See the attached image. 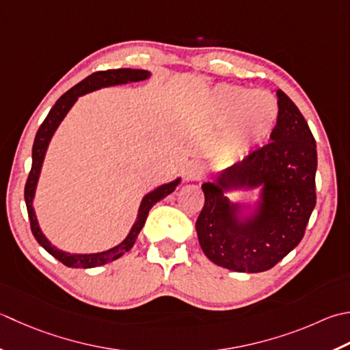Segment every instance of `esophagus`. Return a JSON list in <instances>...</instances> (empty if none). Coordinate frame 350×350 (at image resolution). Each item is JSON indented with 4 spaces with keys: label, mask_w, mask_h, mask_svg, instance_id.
Masks as SVG:
<instances>
[{
    "label": "esophagus",
    "mask_w": 350,
    "mask_h": 350,
    "mask_svg": "<svg viewBox=\"0 0 350 350\" xmlns=\"http://www.w3.org/2000/svg\"><path fill=\"white\" fill-rule=\"evenodd\" d=\"M203 174H204V168L198 161H191L187 165V170H185V179L188 182L202 180Z\"/></svg>",
    "instance_id": "34e87169"
}]
</instances>
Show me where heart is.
Segmentation results:
<instances>
[{"instance_id":"1","label":"heart","mask_w":350,"mask_h":350,"mask_svg":"<svg viewBox=\"0 0 350 350\" xmlns=\"http://www.w3.org/2000/svg\"><path fill=\"white\" fill-rule=\"evenodd\" d=\"M209 116L217 124H228L226 153L238 159L250 153L275 129L279 116L276 98L267 91H250L237 85H220L211 94ZM255 133L245 139L243 129Z\"/></svg>"}]
</instances>
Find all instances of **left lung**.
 <instances>
[{
	"label": "left lung",
	"instance_id": "8db88e82",
	"mask_svg": "<svg viewBox=\"0 0 350 350\" xmlns=\"http://www.w3.org/2000/svg\"><path fill=\"white\" fill-rule=\"evenodd\" d=\"M278 122L271 142L202 185L204 204L196 230L212 262L239 273H261L275 267L300 243L316 206V139L304 115L278 89ZM261 187L250 216L224 192Z\"/></svg>",
	"mask_w": 350,
	"mask_h": 350
}]
</instances>
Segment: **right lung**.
<instances>
[{"instance_id": "add662e5", "label": "right lung", "mask_w": 350, "mask_h": 350, "mask_svg": "<svg viewBox=\"0 0 350 350\" xmlns=\"http://www.w3.org/2000/svg\"><path fill=\"white\" fill-rule=\"evenodd\" d=\"M150 77V72L146 70H132V68H120V70H107V71H97L91 75H88L85 80H81L80 83L71 88L70 91H66L62 97L56 101V105L51 107V111L48 112L46 118L44 120L42 124H40L36 138H34L33 144V152H31V170L29 174V179H27L25 183V189H24V198H25V204H27V212H29V218H30V228L36 241L42 245V247L53 255L62 264H65L66 267H71V269H94V267H100L105 265L111 261H115L120 256L124 255L130 249L133 247V244L138 238L139 232L142 229L144 223L147 220V215L150 209L153 208V204L162 200L163 197H167L168 194L173 193L176 189L177 185L180 183V177H177L176 180L170 182V183H163L161 187H157L156 189L150 191L148 194L144 196L141 206L138 211V217H136V221L130 229L129 235L122 243H120L115 247L100 252V253H68L64 250H59L56 245H53L50 241H48L46 237L42 234V230L39 228L36 214H34V208H33V198H34V191H36V185L39 180V174L40 170H42V163H44V157L46 153L48 144H50L54 132L59 127L62 120L65 118V115L70 112V109L72 105L77 101L79 97L85 95L88 92L97 91V89L101 88H107V86H115V85H126V83H132V81H141Z\"/></svg>"}]
</instances>
